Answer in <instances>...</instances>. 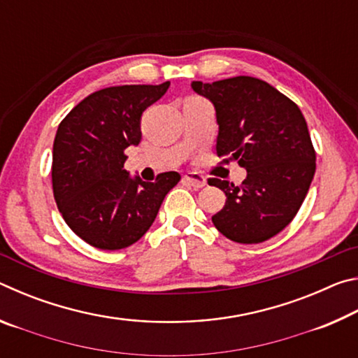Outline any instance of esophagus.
<instances>
[{
    "label": "esophagus",
    "mask_w": 358,
    "mask_h": 358,
    "mask_svg": "<svg viewBox=\"0 0 358 358\" xmlns=\"http://www.w3.org/2000/svg\"><path fill=\"white\" fill-rule=\"evenodd\" d=\"M183 180L186 181L187 185H191V186L194 187V189H199V187H203L205 185H207V178H205L203 175L197 173V172L186 173L185 177H183Z\"/></svg>",
    "instance_id": "obj_1"
}]
</instances>
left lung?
<instances>
[{
  "label": "left lung",
  "instance_id": "left-lung-1",
  "mask_svg": "<svg viewBox=\"0 0 358 358\" xmlns=\"http://www.w3.org/2000/svg\"><path fill=\"white\" fill-rule=\"evenodd\" d=\"M191 88L215 106L220 126L217 156L246 169L241 186L211 178L226 205L211 216L215 227L237 243H262L294 220L316 172L306 120L295 102L260 78L192 82Z\"/></svg>",
  "mask_w": 358,
  "mask_h": 358
}]
</instances>
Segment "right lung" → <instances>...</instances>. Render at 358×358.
Here are the masks:
<instances>
[{
  "mask_svg": "<svg viewBox=\"0 0 358 358\" xmlns=\"http://www.w3.org/2000/svg\"><path fill=\"white\" fill-rule=\"evenodd\" d=\"M169 85L99 90L59 123L52 155L53 196L66 224L88 245L115 251L136 243L180 181L177 172H164L151 183L124 169V150L141 143L143 110Z\"/></svg>",
  "mask_w": 358,
  "mask_h": 358,
  "instance_id": "right-lung-1",
  "label": "right lung"
}]
</instances>
